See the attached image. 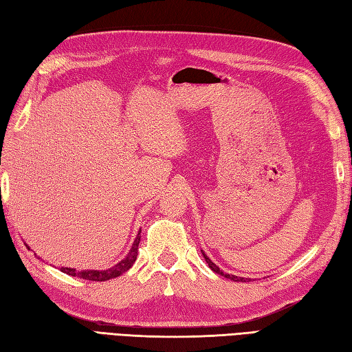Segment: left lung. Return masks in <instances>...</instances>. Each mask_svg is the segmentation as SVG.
<instances>
[{
    "label": "left lung",
    "mask_w": 352,
    "mask_h": 352,
    "mask_svg": "<svg viewBox=\"0 0 352 352\" xmlns=\"http://www.w3.org/2000/svg\"><path fill=\"white\" fill-rule=\"evenodd\" d=\"M203 254V256H204V260H206V263H208L209 264V267L213 270V272H215V273H218V275H221V276H224V278H228V279H231V280H234V282H246L248 279H245V278H239V276H234V275H227V273H224V272H222L219 267H218V265L215 264V263H213L210 258H209V256L208 255H206L204 252H201Z\"/></svg>",
    "instance_id": "8db88e82"
}]
</instances>
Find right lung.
I'll return each instance as SVG.
<instances>
[{"label":"right lung","instance_id":"right-lung-1","mask_svg":"<svg viewBox=\"0 0 352 352\" xmlns=\"http://www.w3.org/2000/svg\"><path fill=\"white\" fill-rule=\"evenodd\" d=\"M139 234H137L128 255L122 261H119L116 265H113V267L106 269V270H82V272L72 269V267H61V272L67 273V275H70V276H76V278L87 279V280H97V282H104V280L121 276L122 273H125L128 269H131V265L134 264V261L137 258V250H139V243H140Z\"/></svg>","mask_w":352,"mask_h":352}]
</instances>
